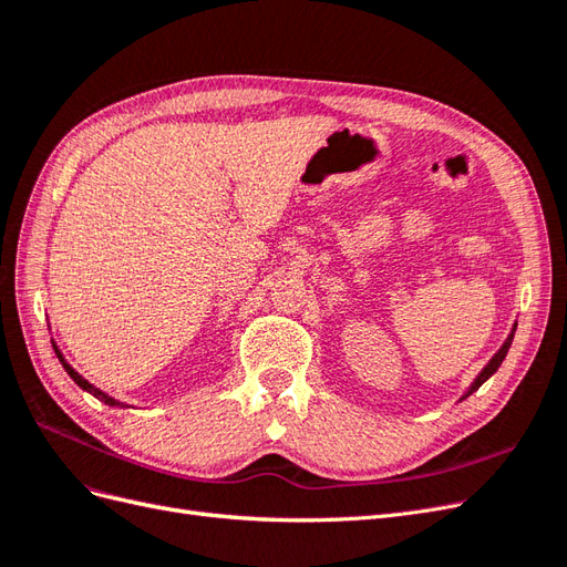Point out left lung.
<instances>
[{"instance_id": "8db88e82", "label": "left lung", "mask_w": 567, "mask_h": 567, "mask_svg": "<svg viewBox=\"0 0 567 567\" xmlns=\"http://www.w3.org/2000/svg\"><path fill=\"white\" fill-rule=\"evenodd\" d=\"M516 326H518V321L516 323H513V329H511V333L506 336V340H504V346L499 348V350H496L494 354H492V359H489V362L483 367V371H480L477 375H475V379H473V383L468 385V390L466 392H463L461 394V398H458V402L461 400H466L468 398V394H473L480 385H483L487 379H489V375H494L496 373V369H499L502 367V362H504V359H506V354H508V348H511V342H513V336H516Z\"/></svg>"}]
</instances>
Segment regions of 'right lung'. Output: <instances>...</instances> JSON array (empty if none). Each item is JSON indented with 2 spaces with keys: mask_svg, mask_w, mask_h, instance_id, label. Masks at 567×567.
<instances>
[{
  "mask_svg": "<svg viewBox=\"0 0 567 567\" xmlns=\"http://www.w3.org/2000/svg\"><path fill=\"white\" fill-rule=\"evenodd\" d=\"M51 346H54V352H56V357H59V362L63 364V369L68 371V375H71V379L82 388V390H87L90 394H94V398L96 400H101V402H104V404H109V406H120V409H127V404L125 402H120V400H115V398H111V394L109 392H104V390H99L96 385H92L87 379H82V375L71 367V364H68L65 362V357H63V352L59 350V346H56V342L54 340H51Z\"/></svg>",
  "mask_w": 567,
  "mask_h": 567,
  "instance_id": "obj_1",
  "label": "right lung"
}]
</instances>
